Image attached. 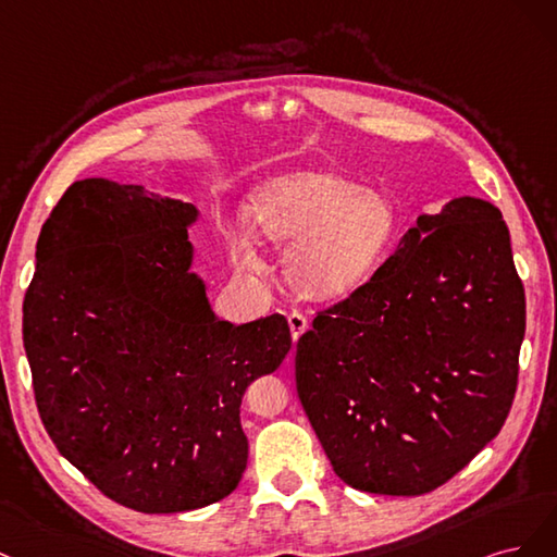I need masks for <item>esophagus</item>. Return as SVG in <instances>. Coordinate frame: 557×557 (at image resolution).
<instances>
[{"mask_svg":"<svg viewBox=\"0 0 557 557\" xmlns=\"http://www.w3.org/2000/svg\"><path fill=\"white\" fill-rule=\"evenodd\" d=\"M286 319H289V329H292V337H294V343H296V339L305 333V331H308V326H310V321H308V317H305L302 312H292L289 317H286Z\"/></svg>","mask_w":557,"mask_h":557,"instance_id":"34e87169","label":"esophagus"}]
</instances>
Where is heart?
<instances>
[{
	"mask_svg": "<svg viewBox=\"0 0 557 557\" xmlns=\"http://www.w3.org/2000/svg\"><path fill=\"white\" fill-rule=\"evenodd\" d=\"M247 224L259 240L289 247L284 273L298 294L331 300L354 292L382 261L396 236V208L339 173L296 171L255 191ZM236 263L255 265L245 243Z\"/></svg>",
	"mask_w": 557,
	"mask_h": 557,
	"instance_id": "heart-1",
	"label": "heart"
}]
</instances>
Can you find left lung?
I'll return each instance as SVG.
<instances>
[{
	"mask_svg": "<svg viewBox=\"0 0 557 557\" xmlns=\"http://www.w3.org/2000/svg\"><path fill=\"white\" fill-rule=\"evenodd\" d=\"M525 292L502 212L462 196L421 214L396 255L319 310L296 345V391L335 474L423 495L505 425Z\"/></svg>",
	"mask_w": 557,
	"mask_h": 557,
	"instance_id": "1",
	"label": "left lung"
}]
</instances>
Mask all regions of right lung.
Wrapping results in <instances>:
<instances>
[{
    "label": "right lung",
    "mask_w": 557,
    "mask_h": 557,
    "mask_svg": "<svg viewBox=\"0 0 557 557\" xmlns=\"http://www.w3.org/2000/svg\"><path fill=\"white\" fill-rule=\"evenodd\" d=\"M196 208L87 177L52 208L23 302L34 400L58 451L117 505L175 513L236 491L245 388L292 349L271 314L210 310L189 273Z\"/></svg>",
    "instance_id": "obj_1"
}]
</instances>
